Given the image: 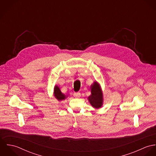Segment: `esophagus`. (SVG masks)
<instances>
[{
    "label": "esophagus",
    "mask_w": 156,
    "mask_h": 156,
    "mask_svg": "<svg viewBox=\"0 0 156 156\" xmlns=\"http://www.w3.org/2000/svg\"><path fill=\"white\" fill-rule=\"evenodd\" d=\"M74 97L76 98H80L81 96V94L80 92H74L73 94Z\"/></svg>",
    "instance_id": "obj_1"
}]
</instances>
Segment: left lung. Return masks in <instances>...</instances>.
Returning a JSON list of instances; mask_svg holds the SVG:
<instances>
[{
    "label": "left lung",
    "mask_w": 156,
    "mask_h": 156,
    "mask_svg": "<svg viewBox=\"0 0 156 156\" xmlns=\"http://www.w3.org/2000/svg\"><path fill=\"white\" fill-rule=\"evenodd\" d=\"M90 88L91 94L88 99L90 105L95 109L101 108L103 105V94L100 85L95 81Z\"/></svg>",
    "instance_id": "obj_1"
}]
</instances>
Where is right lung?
I'll list each match as a JSON object with an SVG mask.
<instances>
[{"mask_svg":"<svg viewBox=\"0 0 156 156\" xmlns=\"http://www.w3.org/2000/svg\"><path fill=\"white\" fill-rule=\"evenodd\" d=\"M53 96L57 99L58 101H62L66 100L67 98V95H66L64 94H63L59 87L58 85H55L53 89Z\"/></svg>","mask_w":156,"mask_h":156,"instance_id":"right-lung-1","label":"right lung"}]
</instances>
